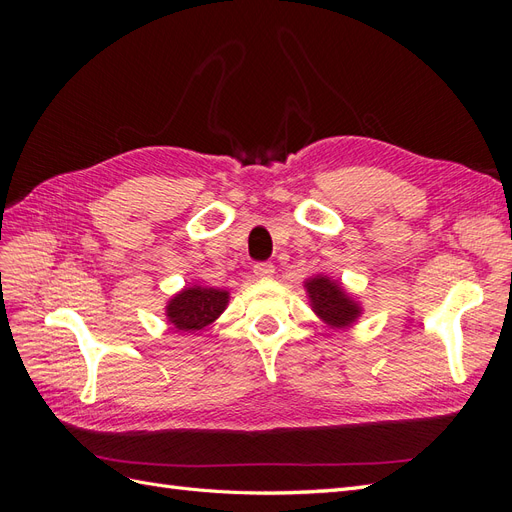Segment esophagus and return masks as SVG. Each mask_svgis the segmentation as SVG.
Here are the masks:
<instances>
[{"label": "esophagus", "mask_w": 512, "mask_h": 512, "mask_svg": "<svg viewBox=\"0 0 512 512\" xmlns=\"http://www.w3.org/2000/svg\"><path fill=\"white\" fill-rule=\"evenodd\" d=\"M254 273H256V277H271L275 273L273 262H256Z\"/></svg>", "instance_id": "1"}]
</instances>
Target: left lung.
<instances>
[{"mask_svg":"<svg viewBox=\"0 0 512 512\" xmlns=\"http://www.w3.org/2000/svg\"><path fill=\"white\" fill-rule=\"evenodd\" d=\"M305 290L309 297V305H312L316 316L333 329L352 327L363 312L352 294H348L342 284L333 282L327 275L309 277L305 282Z\"/></svg>","mask_w":512,"mask_h":512,"instance_id":"8db88e82","label":"left lung"}]
</instances>
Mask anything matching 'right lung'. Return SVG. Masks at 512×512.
Segmentation results:
<instances>
[{
    "mask_svg": "<svg viewBox=\"0 0 512 512\" xmlns=\"http://www.w3.org/2000/svg\"><path fill=\"white\" fill-rule=\"evenodd\" d=\"M228 299V292L220 288H183L168 301L166 318L177 331H203L211 322L220 318L228 305Z\"/></svg>",
    "mask_w": 512,
    "mask_h": 512,
    "instance_id": "add662e5",
    "label": "right lung"
}]
</instances>
